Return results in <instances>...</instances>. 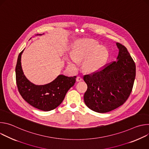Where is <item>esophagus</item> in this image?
Here are the masks:
<instances>
[{
	"label": "esophagus",
	"mask_w": 149,
	"mask_h": 149,
	"mask_svg": "<svg viewBox=\"0 0 149 149\" xmlns=\"http://www.w3.org/2000/svg\"><path fill=\"white\" fill-rule=\"evenodd\" d=\"M76 80H77V81H78V82H79V81H81L82 80V77H80V76H78V77H77V78H76Z\"/></svg>",
	"instance_id": "esophagus-1"
}]
</instances>
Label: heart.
Segmentation results:
<instances>
[{
  "label": "heart",
  "mask_w": 149,
  "mask_h": 149,
  "mask_svg": "<svg viewBox=\"0 0 149 149\" xmlns=\"http://www.w3.org/2000/svg\"><path fill=\"white\" fill-rule=\"evenodd\" d=\"M108 55L106 49L100 46L92 39L79 40L73 50V55L67 58L69 64L77 68L79 61H83L82 68L87 72H93L98 70L104 64Z\"/></svg>",
  "instance_id": "1"
}]
</instances>
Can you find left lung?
Instances as JSON below:
<instances>
[{"mask_svg": "<svg viewBox=\"0 0 149 149\" xmlns=\"http://www.w3.org/2000/svg\"><path fill=\"white\" fill-rule=\"evenodd\" d=\"M119 49L116 61L102 69L84 75L87 85L84 100L94 111L104 113L123 105L132 91L136 77V64L127 48L117 42Z\"/></svg>", "mask_w": 149, "mask_h": 149, "instance_id": "8db88e82", "label": "left lung"}]
</instances>
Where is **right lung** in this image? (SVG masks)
Here are the masks:
<instances>
[{
	"label": "right lung",
	"instance_id": "1",
	"mask_svg": "<svg viewBox=\"0 0 149 149\" xmlns=\"http://www.w3.org/2000/svg\"><path fill=\"white\" fill-rule=\"evenodd\" d=\"M21 52L16 65V81L18 91L31 105L39 110L48 111L56 109L65 98L67 91L75 82L76 76L58 75L53 81L41 86L31 82L25 76L21 66Z\"/></svg>",
	"mask_w": 149,
	"mask_h": 149
}]
</instances>
